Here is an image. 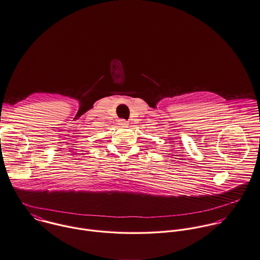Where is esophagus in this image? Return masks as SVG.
Masks as SVG:
<instances>
[{
  "instance_id": "34e87169",
  "label": "esophagus",
  "mask_w": 260,
  "mask_h": 260,
  "mask_svg": "<svg viewBox=\"0 0 260 260\" xmlns=\"http://www.w3.org/2000/svg\"><path fill=\"white\" fill-rule=\"evenodd\" d=\"M127 122H128V121H126V120H125V119H123V118H121V119H119V120H118L119 125H122V126L127 125Z\"/></svg>"
}]
</instances>
